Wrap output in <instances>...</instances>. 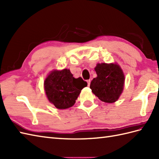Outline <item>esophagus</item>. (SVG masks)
<instances>
[{
    "label": "esophagus",
    "mask_w": 159,
    "mask_h": 159,
    "mask_svg": "<svg viewBox=\"0 0 159 159\" xmlns=\"http://www.w3.org/2000/svg\"><path fill=\"white\" fill-rule=\"evenodd\" d=\"M87 84H88V86H89V85H90V84H91V80H90V79L87 80Z\"/></svg>",
    "instance_id": "1"
}]
</instances>
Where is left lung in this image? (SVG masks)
<instances>
[{"label": "left lung", "mask_w": 159, "mask_h": 159, "mask_svg": "<svg viewBox=\"0 0 159 159\" xmlns=\"http://www.w3.org/2000/svg\"><path fill=\"white\" fill-rule=\"evenodd\" d=\"M97 77L90 84L92 92L104 102H116L123 91L124 75L117 64L98 63L95 67Z\"/></svg>", "instance_id": "8db88e82"}]
</instances>
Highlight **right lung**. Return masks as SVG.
<instances>
[{
    "label": "right lung",
    "mask_w": 159,
    "mask_h": 159,
    "mask_svg": "<svg viewBox=\"0 0 159 159\" xmlns=\"http://www.w3.org/2000/svg\"><path fill=\"white\" fill-rule=\"evenodd\" d=\"M87 83L81 77L74 79L70 70H55L46 78L44 89L50 102L59 109L72 107Z\"/></svg>",
    "instance_id": "obj_1"
}]
</instances>
